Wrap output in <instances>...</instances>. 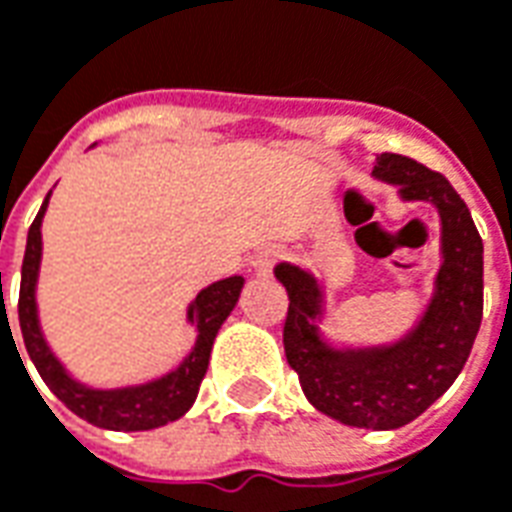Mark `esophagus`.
<instances>
[{"label":"esophagus","instance_id":"1","mask_svg":"<svg viewBox=\"0 0 512 512\" xmlns=\"http://www.w3.org/2000/svg\"><path fill=\"white\" fill-rule=\"evenodd\" d=\"M277 249L274 246H263V249H257V255H255V271L257 274H268L271 268H274V263H277Z\"/></svg>","mask_w":512,"mask_h":512}]
</instances>
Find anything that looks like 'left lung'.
Listing matches in <instances>:
<instances>
[{"instance_id":"8db88e82","label":"left lung","mask_w":512,"mask_h":512,"mask_svg":"<svg viewBox=\"0 0 512 512\" xmlns=\"http://www.w3.org/2000/svg\"><path fill=\"white\" fill-rule=\"evenodd\" d=\"M378 178L400 186L406 200H428L441 216V263L436 296L406 340L373 351H332L321 343L318 282L296 266H277L288 290L282 343L301 389L326 417L351 428L392 430L436 403L472 354L483 321V238L450 180L414 158L381 153Z\"/></svg>"}]
</instances>
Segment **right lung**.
<instances>
[{"label":"right lung","instance_id":"obj_1","mask_svg":"<svg viewBox=\"0 0 512 512\" xmlns=\"http://www.w3.org/2000/svg\"><path fill=\"white\" fill-rule=\"evenodd\" d=\"M46 202H49V194L40 205L35 222L29 224L27 252H24V263H21V290H18V326H21L27 354L32 359V365L38 367L40 378L49 384L51 392L60 397L76 417L87 419L98 428L150 430L183 417L194 403L197 392H200L216 332L222 329L224 318L233 312L238 293L244 288V279L227 277L222 282H213L211 288H205L194 299V304L189 307V321L197 323L200 337H197V345H194L189 359L178 370H172L169 376L150 381V384L131 386V389H115V392L87 389V386L76 384L73 378L65 376L60 362L51 356L49 345L43 343V334H40L38 326L35 279H38L40 266V219H43V211H46ZM10 337H13V332H10Z\"/></svg>","mask_w":512,"mask_h":512}]
</instances>
